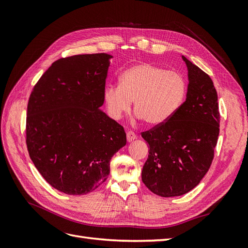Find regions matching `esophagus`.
<instances>
[{
  "mask_svg": "<svg viewBox=\"0 0 248 248\" xmlns=\"http://www.w3.org/2000/svg\"><path fill=\"white\" fill-rule=\"evenodd\" d=\"M126 137H127V140H128L129 142L137 139L136 133H134L133 131H127V133H126Z\"/></svg>",
  "mask_w": 248,
  "mask_h": 248,
  "instance_id": "1",
  "label": "esophagus"
}]
</instances>
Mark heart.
<instances>
[{"instance_id":"b5f03b06","label":"heart","mask_w":248,"mask_h":248,"mask_svg":"<svg viewBox=\"0 0 248 248\" xmlns=\"http://www.w3.org/2000/svg\"><path fill=\"white\" fill-rule=\"evenodd\" d=\"M187 82L181 73L149 63L133 65L122 72L118 87L104 91L108 115L119 120L133 101L137 117L149 125L167 122L185 100Z\"/></svg>"}]
</instances>
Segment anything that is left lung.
<instances>
[{"mask_svg": "<svg viewBox=\"0 0 248 248\" xmlns=\"http://www.w3.org/2000/svg\"><path fill=\"white\" fill-rule=\"evenodd\" d=\"M188 70L186 100L167 122L141 132L149 155L141 180L153 193L179 197L193 189L211 166L219 134L212 79L182 56Z\"/></svg>", "mask_w": 248, "mask_h": 248, "instance_id": "8db88e82", "label": "left lung"}]
</instances>
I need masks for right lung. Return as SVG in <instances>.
I'll list each match as a JSON object with an SVG mask.
<instances>
[{
    "mask_svg": "<svg viewBox=\"0 0 248 248\" xmlns=\"http://www.w3.org/2000/svg\"><path fill=\"white\" fill-rule=\"evenodd\" d=\"M108 54L57 60L30 95L27 147L36 169L54 188L80 196L109 175V162L126 145L123 126L100 109Z\"/></svg>",
    "mask_w": 248,
    "mask_h": 248,
    "instance_id": "add662e5",
    "label": "right lung"
}]
</instances>
